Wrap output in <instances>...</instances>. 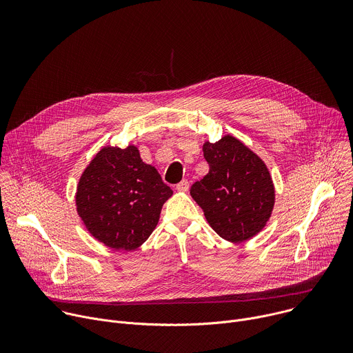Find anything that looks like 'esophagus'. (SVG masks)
I'll use <instances>...</instances> for the list:
<instances>
[{
	"instance_id": "34e87169",
	"label": "esophagus",
	"mask_w": 353,
	"mask_h": 353,
	"mask_svg": "<svg viewBox=\"0 0 353 353\" xmlns=\"http://www.w3.org/2000/svg\"><path fill=\"white\" fill-rule=\"evenodd\" d=\"M188 188H190V181L188 180H183L176 185V190L180 191V192H185V191H188Z\"/></svg>"
}]
</instances>
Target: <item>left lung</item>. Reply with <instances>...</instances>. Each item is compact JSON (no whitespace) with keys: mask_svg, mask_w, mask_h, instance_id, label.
<instances>
[{"mask_svg":"<svg viewBox=\"0 0 353 353\" xmlns=\"http://www.w3.org/2000/svg\"><path fill=\"white\" fill-rule=\"evenodd\" d=\"M203 152L210 172L191 185V196L222 239L230 243L253 239L267 226L275 205L267 165L230 134L214 143L205 141Z\"/></svg>","mask_w":353,"mask_h":353,"instance_id":"obj_1","label":"left lung"}]
</instances>
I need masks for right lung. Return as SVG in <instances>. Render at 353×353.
Listing matches in <instances>:
<instances>
[{"instance_id":"add662e5","label":"right lung","mask_w":353,"mask_h":353,"mask_svg":"<svg viewBox=\"0 0 353 353\" xmlns=\"http://www.w3.org/2000/svg\"><path fill=\"white\" fill-rule=\"evenodd\" d=\"M172 195L158 170L142 162L137 145H108L82 172L75 205L97 241L112 250L131 251L152 234Z\"/></svg>"}]
</instances>
